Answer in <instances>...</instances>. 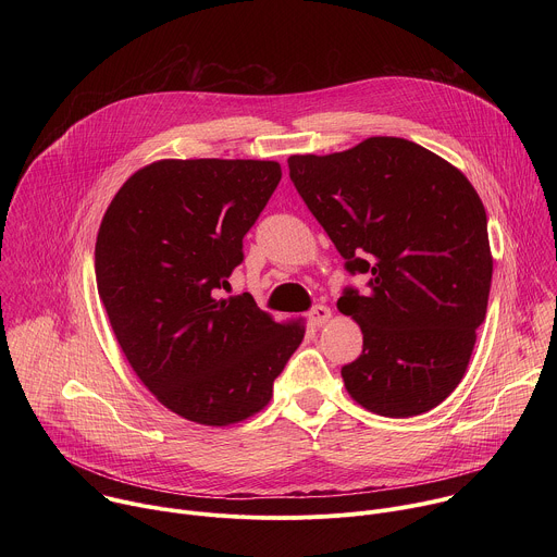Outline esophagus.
Segmentation results:
<instances>
[{
	"instance_id": "34e87169",
	"label": "esophagus",
	"mask_w": 557,
	"mask_h": 557,
	"mask_svg": "<svg viewBox=\"0 0 557 557\" xmlns=\"http://www.w3.org/2000/svg\"><path fill=\"white\" fill-rule=\"evenodd\" d=\"M331 317H333L331 308L324 306V304H320V306H312V308H310L308 322H310L312 326H324V324L331 320Z\"/></svg>"
}]
</instances>
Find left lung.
Returning a JSON list of instances; mask_svg holds the SVG:
<instances>
[{
    "label": "left lung",
    "mask_w": 557,
    "mask_h": 557,
    "mask_svg": "<svg viewBox=\"0 0 557 557\" xmlns=\"http://www.w3.org/2000/svg\"><path fill=\"white\" fill-rule=\"evenodd\" d=\"M290 181L346 260L368 275L337 301L363 333L342 368L366 410L423 414L460 383L485 320L494 260L485 207L460 170L396 136L290 156Z\"/></svg>",
    "instance_id": "1"
}]
</instances>
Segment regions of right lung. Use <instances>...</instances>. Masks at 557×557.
I'll return each mask as SVG.
<instances>
[{
	"label": "right lung",
	"mask_w": 557,
	"mask_h": 557,
	"mask_svg": "<svg viewBox=\"0 0 557 557\" xmlns=\"http://www.w3.org/2000/svg\"><path fill=\"white\" fill-rule=\"evenodd\" d=\"M282 178L275 161H156L125 181L97 235L99 297L132 370L178 417L224 428L260 412L304 339L249 293L220 297Z\"/></svg>",
	"instance_id": "obj_1"
}]
</instances>
